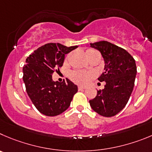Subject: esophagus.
I'll return each instance as SVG.
<instances>
[{"mask_svg": "<svg viewBox=\"0 0 152 152\" xmlns=\"http://www.w3.org/2000/svg\"><path fill=\"white\" fill-rule=\"evenodd\" d=\"M86 89V86H78V89L79 90H83V89Z\"/></svg>", "mask_w": 152, "mask_h": 152, "instance_id": "1", "label": "esophagus"}]
</instances>
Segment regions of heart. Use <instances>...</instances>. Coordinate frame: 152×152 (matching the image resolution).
Masks as SVG:
<instances>
[{"mask_svg":"<svg viewBox=\"0 0 152 152\" xmlns=\"http://www.w3.org/2000/svg\"><path fill=\"white\" fill-rule=\"evenodd\" d=\"M95 53H98V52L95 50H92V49H88L86 52V57H88L89 55ZM93 73L84 72V71H74L70 75L72 80H73L75 83L81 85L87 83L89 81V80L93 77Z\"/></svg>","mask_w":152,"mask_h":152,"instance_id":"b5f03b06","label":"heart"}]
</instances>
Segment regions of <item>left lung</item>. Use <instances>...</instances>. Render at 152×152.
<instances>
[{
  "label": "left lung",
  "instance_id": "left-lung-1",
  "mask_svg": "<svg viewBox=\"0 0 152 152\" xmlns=\"http://www.w3.org/2000/svg\"><path fill=\"white\" fill-rule=\"evenodd\" d=\"M90 47L101 52L104 67L98 80L105 82L89 104L95 112L105 117L116 115L130 99L137 75L134 59L125 49L107 41L90 43Z\"/></svg>",
  "mask_w": 152,
  "mask_h": 152
}]
</instances>
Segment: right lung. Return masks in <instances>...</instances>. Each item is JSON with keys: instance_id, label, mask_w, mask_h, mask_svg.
Returning a JSON list of instances; mask_svg holds the SVG:
<instances>
[{"instance_id": "right-lung-1", "label": "right lung", "mask_w": 152, "mask_h": 152, "mask_svg": "<svg viewBox=\"0 0 152 152\" xmlns=\"http://www.w3.org/2000/svg\"><path fill=\"white\" fill-rule=\"evenodd\" d=\"M77 46L66 47L60 43H48L34 50L26 59L23 67V80L26 91L34 106L41 113L55 116L70 106L77 86L66 78L53 81L52 75L61 67L65 54Z\"/></svg>"}]
</instances>
